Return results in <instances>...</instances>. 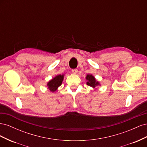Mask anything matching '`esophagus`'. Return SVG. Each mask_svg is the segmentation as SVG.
<instances>
[{
	"label": "esophagus",
	"mask_w": 147,
	"mask_h": 147,
	"mask_svg": "<svg viewBox=\"0 0 147 147\" xmlns=\"http://www.w3.org/2000/svg\"><path fill=\"white\" fill-rule=\"evenodd\" d=\"M72 72L74 74H77V72H78V70L77 69H72Z\"/></svg>",
	"instance_id": "esophagus-1"
}]
</instances>
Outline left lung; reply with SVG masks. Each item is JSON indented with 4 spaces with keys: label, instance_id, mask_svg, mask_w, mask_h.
Returning a JSON list of instances; mask_svg holds the SVG:
<instances>
[{
    "label": "left lung",
    "instance_id": "8db88e82",
    "mask_svg": "<svg viewBox=\"0 0 147 147\" xmlns=\"http://www.w3.org/2000/svg\"><path fill=\"white\" fill-rule=\"evenodd\" d=\"M86 79L88 80L86 84L93 88H96V86L99 85V83L96 80L94 77H93L92 75H87Z\"/></svg>",
    "mask_w": 147,
    "mask_h": 147
}]
</instances>
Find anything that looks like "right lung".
I'll return each instance as SVG.
<instances>
[{
  "label": "right lung",
  "instance_id": "1",
  "mask_svg": "<svg viewBox=\"0 0 147 147\" xmlns=\"http://www.w3.org/2000/svg\"><path fill=\"white\" fill-rule=\"evenodd\" d=\"M64 79V75H58L53 78L47 84L48 89L51 92H55L57 90V88L60 86Z\"/></svg>",
  "mask_w": 147,
  "mask_h": 147
}]
</instances>
